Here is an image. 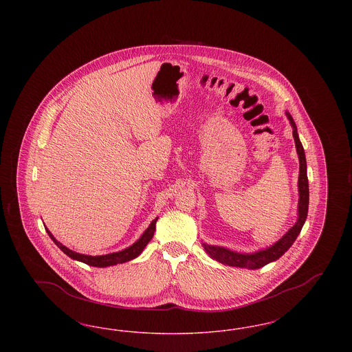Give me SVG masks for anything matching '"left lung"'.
<instances>
[{
	"mask_svg": "<svg viewBox=\"0 0 352 352\" xmlns=\"http://www.w3.org/2000/svg\"><path fill=\"white\" fill-rule=\"evenodd\" d=\"M286 118L289 120L292 128H293V137L296 142V149L298 154V161H300V175H298V218L296 224L286 232V234L274 244L269 245L264 250H260L252 253H241V252H234L219 247V245H208L206 243H201L204 251L207 254L217 260L218 263H221L228 267H236V268L258 269L263 268L269 263H273L278 260L285 252L287 251L293 243L296 241L297 236L301 232L302 227L306 221L307 217V210H309V181H307V166H306V157H305V151L302 146L300 137L297 133V126L296 122L292 118L289 112H285Z\"/></svg>",
	"mask_w": 352,
	"mask_h": 352,
	"instance_id": "left-lung-1",
	"label": "left lung"
}]
</instances>
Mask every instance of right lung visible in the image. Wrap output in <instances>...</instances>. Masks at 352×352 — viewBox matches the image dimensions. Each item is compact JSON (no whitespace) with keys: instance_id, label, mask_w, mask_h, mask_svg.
I'll use <instances>...</instances> for the list:
<instances>
[{"instance_id":"right-lung-1","label":"right lung","mask_w":352,"mask_h":352,"mask_svg":"<svg viewBox=\"0 0 352 352\" xmlns=\"http://www.w3.org/2000/svg\"><path fill=\"white\" fill-rule=\"evenodd\" d=\"M158 218L154 219L149 224V227L145 230V232L141 234V237L133 243L131 247L122 250V251L113 252V253H108V254H101V256H89V254H83V253H78V252L71 251L66 245H63L62 243H59L50 231L46 228V232L49 234L51 240L59 247L60 251L66 253L68 257H71L72 260L80 261L87 265L91 267H98V268H105V267H112V265H118V264H122L126 261H131L135 257H138L142 251L145 250V247L148 245V243L151 241L154 231H155V223H157Z\"/></svg>"}]
</instances>
